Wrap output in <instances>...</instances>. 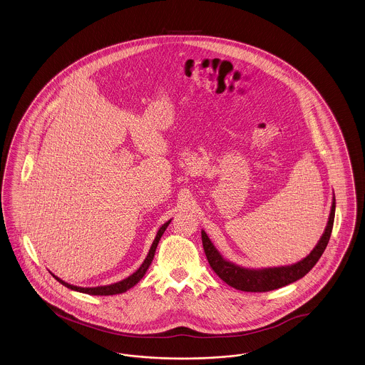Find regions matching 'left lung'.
I'll return each instance as SVG.
<instances>
[{"instance_id":"left-lung-1","label":"left lung","mask_w":365,"mask_h":365,"mask_svg":"<svg viewBox=\"0 0 365 365\" xmlns=\"http://www.w3.org/2000/svg\"><path fill=\"white\" fill-rule=\"evenodd\" d=\"M334 215H336V197H333L329 221L317 246L312 248V251L302 261L287 264V266H277V267L274 266V267L252 269V267H243L240 264H236L225 259L202 230L201 236H202V245H204L207 262L215 270V273L235 289L245 292H269L282 288L288 284L304 277L319 261L331 236Z\"/></svg>"}]
</instances>
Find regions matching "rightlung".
I'll return each mask as SVG.
<instances>
[{
  "mask_svg": "<svg viewBox=\"0 0 365 365\" xmlns=\"http://www.w3.org/2000/svg\"><path fill=\"white\" fill-rule=\"evenodd\" d=\"M170 222H171V220H168L167 222H164V224L161 225L160 228H159V231H158V234H156L155 240H153V243H152V246L149 248V252H148L144 262L141 263V266H140L133 274H130L129 277L125 278V279H120V281L114 282V284H110V285H101V287H91V288L88 287V288H84V287H76V285H72V284H68V282H65L63 279L57 277L56 274H53V273H51V274H53V277L56 278L62 285H65L66 288H69V289H72V291L80 292V293L92 294V296H111V294H118V293H123V292L129 291L141 278L145 276L148 267L150 266V263L153 261V257H155L156 248H158V245H159V240H160L161 236L164 234V231L167 230V227L170 225Z\"/></svg>",
  "mask_w": 365,
  "mask_h": 365,
  "instance_id": "right-lung-1",
  "label": "right lung"
}]
</instances>
